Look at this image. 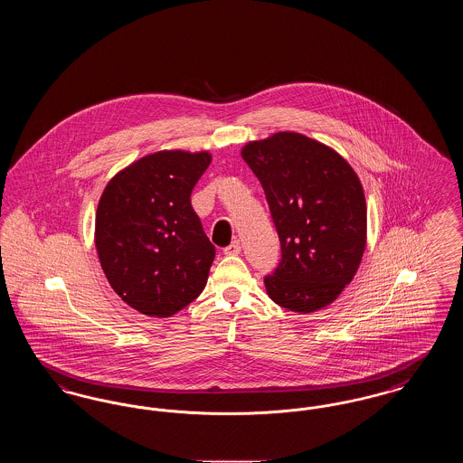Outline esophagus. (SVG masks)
I'll return each mask as SVG.
<instances>
[{"mask_svg":"<svg viewBox=\"0 0 463 463\" xmlns=\"http://www.w3.org/2000/svg\"><path fill=\"white\" fill-rule=\"evenodd\" d=\"M223 253L225 255H231V257H234V255H240L241 253V242L238 241H232L227 248H223Z\"/></svg>","mask_w":463,"mask_h":463,"instance_id":"obj_1","label":"esophagus"}]
</instances>
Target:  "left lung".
Returning <instances> with one entry per match:
<instances>
[{
    "label": "left lung",
    "mask_w": 463,
    "mask_h": 463,
    "mask_svg": "<svg viewBox=\"0 0 463 463\" xmlns=\"http://www.w3.org/2000/svg\"><path fill=\"white\" fill-rule=\"evenodd\" d=\"M242 159L260 180L281 242L267 295L293 312L330 306L353 281L366 246V199L353 166L302 133L248 142Z\"/></svg>",
    "instance_id": "left-lung-1"
}]
</instances>
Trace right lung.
<instances>
[{
	"mask_svg": "<svg viewBox=\"0 0 463 463\" xmlns=\"http://www.w3.org/2000/svg\"><path fill=\"white\" fill-rule=\"evenodd\" d=\"M208 151H159L112 176L95 217V246L112 289L140 314L170 317L206 285L215 246L191 204Z\"/></svg>",
	"mask_w": 463,
	"mask_h": 463,
	"instance_id": "right-lung-1",
	"label": "right lung"
}]
</instances>
